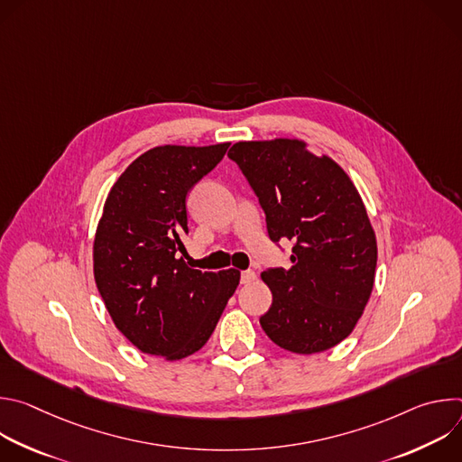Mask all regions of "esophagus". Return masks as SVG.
I'll return each mask as SVG.
<instances>
[{
    "label": "esophagus",
    "mask_w": 462,
    "mask_h": 462,
    "mask_svg": "<svg viewBox=\"0 0 462 462\" xmlns=\"http://www.w3.org/2000/svg\"><path fill=\"white\" fill-rule=\"evenodd\" d=\"M255 278H257V276H255L254 271H243V273H241V283H243V285H250L252 282H255Z\"/></svg>",
    "instance_id": "obj_1"
}]
</instances>
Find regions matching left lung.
Segmentation results:
<instances>
[{"mask_svg":"<svg viewBox=\"0 0 462 462\" xmlns=\"http://www.w3.org/2000/svg\"><path fill=\"white\" fill-rule=\"evenodd\" d=\"M228 157L257 195L269 237L294 241L291 269L261 273L273 291L263 331L298 355L335 347L353 333L374 283L376 237L358 189L298 139L236 143Z\"/></svg>","mask_w":462,"mask_h":462,"instance_id":"1","label":"left lung"}]
</instances>
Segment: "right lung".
Segmentation results:
<instances>
[{"label":"right lung","mask_w":462,"mask_h":462,"mask_svg":"<svg viewBox=\"0 0 462 462\" xmlns=\"http://www.w3.org/2000/svg\"><path fill=\"white\" fill-rule=\"evenodd\" d=\"M230 143L159 146L131 162L107 193L93 245L97 289L118 331L152 356L199 351L239 285V271L184 261L186 195Z\"/></svg>","instance_id":"1"}]
</instances>
